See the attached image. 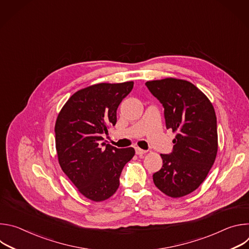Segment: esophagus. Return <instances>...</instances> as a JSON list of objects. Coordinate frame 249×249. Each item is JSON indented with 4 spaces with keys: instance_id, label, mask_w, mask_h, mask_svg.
I'll use <instances>...</instances> for the list:
<instances>
[{
    "instance_id": "34e87169",
    "label": "esophagus",
    "mask_w": 249,
    "mask_h": 249,
    "mask_svg": "<svg viewBox=\"0 0 249 249\" xmlns=\"http://www.w3.org/2000/svg\"><path fill=\"white\" fill-rule=\"evenodd\" d=\"M135 151H136V154H137V155H139V156H141V155H145V154L147 153V151H145V150H142V149H140V148H135Z\"/></svg>"
}]
</instances>
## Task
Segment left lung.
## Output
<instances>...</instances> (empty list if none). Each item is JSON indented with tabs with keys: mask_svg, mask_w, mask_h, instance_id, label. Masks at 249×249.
Returning a JSON list of instances; mask_svg holds the SVG:
<instances>
[{
	"mask_svg": "<svg viewBox=\"0 0 249 249\" xmlns=\"http://www.w3.org/2000/svg\"><path fill=\"white\" fill-rule=\"evenodd\" d=\"M163 106L166 129L176 132L170 154H161L162 167L153 174L155 185L178 198L205 180L218 152L217 117L208 97L193 84L177 79L146 83Z\"/></svg>",
	"mask_w": 249,
	"mask_h": 249,
	"instance_id": "1",
	"label": "left lung"
}]
</instances>
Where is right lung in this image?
Listing matches in <instances>:
<instances>
[{"label": "right lung", "mask_w": 249, "mask_h": 249, "mask_svg": "<svg viewBox=\"0 0 249 249\" xmlns=\"http://www.w3.org/2000/svg\"><path fill=\"white\" fill-rule=\"evenodd\" d=\"M133 82L98 84L74 93L60 111L55 141L62 170L87 198L108 199L119 187L124 165L133 148L117 149L103 141L116 124L119 104L132 90Z\"/></svg>", "instance_id": "obj_1"}]
</instances>
